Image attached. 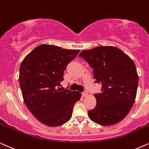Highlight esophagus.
<instances>
[{"mask_svg": "<svg viewBox=\"0 0 149 149\" xmlns=\"http://www.w3.org/2000/svg\"><path fill=\"white\" fill-rule=\"evenodd\" d=\"M82 95L83 97H86V95H88V92H87V91H84V92L82 93Z\"/></svg>", "mask_w": 149, "mask_h": 149, "instance_id": "1", "label": "esophagus"}]
</instances>
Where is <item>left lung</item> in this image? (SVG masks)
<instances>
[{
	"label": "left lung",
	"instance_id": "8db88e82",
	"mask_svg": "<svg viewBox=\"0 0 149 149\" xmlns=\"http://www.w3.org/2000/svg\"><path fill=\"white\" fill-rule=\"evenodd\" d=\"M79 56L93 69L95 83L102 85L101 93L95 95L97 105L88 112L89 118L103 126L118 123L127 115L136 99L138 76L134 61L113 46L82 51Z\"/></svg>",
	"mask_w": 149,
	"mask_h": 149
}]
</instances>
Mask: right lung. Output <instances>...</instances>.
<instances>
[{
	"label": "right lung",
	"mask_w": 149,
	"mask_h": 149,
	"mask_svg": "<svg viewBox=\"0 0 149 149\" xmlns=\"http://www.w3.org/2000/svg\"><path fill=\"white\" fill-rule=\"evenodd\" d=\"M79 52L42 44L21 63L19 82L24 101L33 116L45 125L56 127L67 123L75 103L80 100V92L60 87L67 65Z\"/></svg>",
	"instance_id": "obj_1"
}]
</instances>
